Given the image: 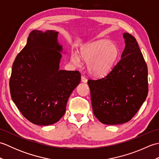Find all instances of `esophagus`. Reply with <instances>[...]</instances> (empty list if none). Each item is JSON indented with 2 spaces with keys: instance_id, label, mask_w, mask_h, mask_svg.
Listing matches in <instances>:
<instances>
[{
  "instance_id": "esophagus-1",
  "label": "esophagus",
  "mask_w": 159,
  "mask_h": 159,
  "mask_svg": "<svg viewBox=\"0 0 159 159\" xmlns=\"http://www.w3.org/2000/svg\"><path fill=\"white\" fill-rule=\"evenodd\" d=\"M81 81H82L83 83H87V78H86L85 76H81Z\"/></svg>"
}]
</instances>
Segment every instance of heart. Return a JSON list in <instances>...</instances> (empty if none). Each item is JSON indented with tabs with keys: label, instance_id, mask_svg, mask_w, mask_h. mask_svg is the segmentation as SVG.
<instances>
[{
	"label": "heart",
	"instance_id": "heart-1",
	"mask_svg": "<svg viewBox=\"0 0 159 159\" xmlns=\"http://www.w3.org/2000/svg\"><path fill=\"white\" fill-rule=\"evenodd\" d=\"M120 55L118 47L107 39H99L83 46L80 50V59L87 62V69L96 76H102L112 68ZM71 61L80 64L76 55L71 57Z\"/></svg>",
	"mask_w": 159,
	"mask_h": 159
}]
</instances>
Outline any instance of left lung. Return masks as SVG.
Here are the masks:
<instances>
[{"mask_svg": "<svg viewBox=\"0 0 159 159\" xmlns=\"http://www.w3.org/2000/svg\"><path fill=\"white\" fill-rule=\"evenodd\" d=\"M121 59L105 76L88 80L93 112L100 122H128L139 111L148 93V67L136 39L123 34Z\"/></svg>", "mask_w": 159, "mask_h": 159, "instance_id": "1", "label": "left lung"}]
</instances>
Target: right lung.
I'll return each mask as SVG.
<instances>
[{
    "instance_id": "right-lung-1",
    "label": "right lung",
    "mask_w": 159,
    "mask_h": 159,
    "mask_svg": "<svg viewBox=\"0 0 159 159\" xmlns=\"http://www.w3.org/2000/svg\"><path fill=\"white\" fill-rule=\"evenodd\" d=\"M58 32L33 30L16 57L9 80L11 98L31 123L48 126L65 114L67 100L80 82L79 71L59 70Z\"/></svg>"
}]
</instances>
